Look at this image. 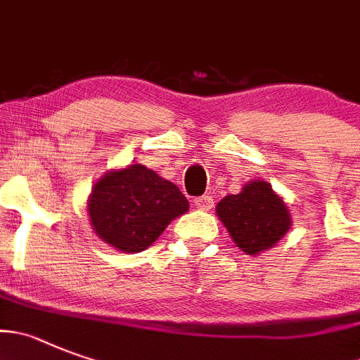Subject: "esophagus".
Instances as JSON below:
<instances>
[{"instance_id": "esophagus-1", "label": "esophagus", "mask_w": 360, "mask_h": 360, "mask_svg": "<svg viewBox=\"0 0 360 360\" xmlns=\"http://www.w3.org/2000/svg\"><path fill=\"white\" fill-rule=\"evenodd\" d=\"M193 203H194V207L200 210H210L214 207V200H212V196H209V194L196 198Z\"/></svg>"}]
</instances>
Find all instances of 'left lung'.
I'll list each match as a JSON object with an SVG mask.
<instances>
[{
	"label": "left lung",
	"instance_id": "obj_1",
	"mask_svg": "<svg viewBox=\"0 0 360 360\" xmlns=\"http://www.w3.org/2000/svg\"><path fill=\"white\" fill-rule=\"evenodd\" d=\"M216 214L246 255L273 248L291 229L289 209L264 180H253L239 194L223 198Z\"/></svg>",
	"mask_w": 360,
	"mask_h": 360
}]
</instances>
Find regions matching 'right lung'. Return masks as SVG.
Segmentation results:
<instances>
[{
    "instance_id": "add662e5",
    "label": "right lung",
    "mask_w": 360,
    "mask_h": 360,
    "mask_svg": "<svg viewBox=\"0 0 360 360\" xmlns=\"http://www.w3.org/2000/svg\"><path fill=\"white\" fill-rule=\"evenodd\" d=\"M91 225L107 245L124 253L151 246L174 217L189 210L187 198L169 180L143 164L108 171L94 184L87 203Z\"/></svg>"
}]
</instances>
